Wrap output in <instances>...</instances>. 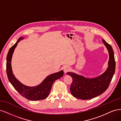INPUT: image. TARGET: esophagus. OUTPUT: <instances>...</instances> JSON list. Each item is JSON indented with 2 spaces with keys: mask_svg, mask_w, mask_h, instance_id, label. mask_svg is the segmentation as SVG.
Instances as JSON below:
<instances>
[{
  "mask_svg": "<svg viewBox=\"0 0 121 121\" xmlns=\"http://www.w3.org/2000/svg\"><path fill=\"white\" fill-rule=\"evenodd\" d=\"M70 69H71L70 68H69V66H65L64 69V71L65 73H66L70 71Z\"/></svg>",
  "mask_w": 121,
  "mask_h": 121,
  "instance_id": "34e87169",
  "label": "esophagus"
}]
</instances>
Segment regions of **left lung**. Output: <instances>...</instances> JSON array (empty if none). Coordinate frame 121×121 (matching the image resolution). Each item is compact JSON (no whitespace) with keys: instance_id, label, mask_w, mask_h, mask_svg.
<instances>
[{"instance_id":"obj_1","label":"left lung","mask_w":121,"mask_h":121,"mask_svg":"<svg viewBox=\"0 0 121 121\" xmlns=\"http://www.w3.org/2000/svg\"><path fill=\"white\" fill-rule=\"evenodd\" d=\"M102 40L109 54L108 68L103 74L96 77L88 78L73 72L67 73L73 78L70 91L77 98L87 100L99 95L108 89L111 82L116 68L114 53L111 45L105 40Z\"/></svg>"}]
</instances>
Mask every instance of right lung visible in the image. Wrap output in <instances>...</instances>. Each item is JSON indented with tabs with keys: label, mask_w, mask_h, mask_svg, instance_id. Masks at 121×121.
I'll return each instance as SVG.
<instances>
[{
	"label": "right lung",
	"mask_w": 121,
	"mask_h": 121,
	"mask_svg": "<svg viewBox=\"0 0 121 121\" xmlns=\"http://www.w3.org/2000/svg\"><path fill=\"white\" fill-rule=\"evenodd\" d=\"M24 38L21 37L9 49L6 57V73L9 81L22 96L30 100H39L46 98L50 92L52 84L56 80L64 75V71L53 73L48 76L41 84L33 87L27 86L20 82L14 76L12 68V58L17 43Z\"/></svg>",
	"instance_id": "right-lung-1"
}]
</instances>
